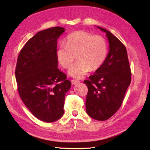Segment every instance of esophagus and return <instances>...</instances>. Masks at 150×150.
<instances>
[{"instance_id":"1","label":"esophagus","mask_w":150,"mask_h":150,"mask_svg":"<svg viewBox=\"0 0 150 150\" xmlns=\"http://www.w3.org/2000/svg\"><path fill=\"white\" fill-rule=\"evenodd\" d=\"M79 83V81H77V80H71V83L73 85H75V84H77V83Z\"/></svg>"}]
</instances>
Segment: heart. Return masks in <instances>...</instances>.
<instances>
[{
  "mask_svg": "<svg viewBox=\"0 0 150 150\" xmlns=\"http://www.w3.org/2000/svg\"><path fill=\"white\" fill-rule=\"evenodd\" d=\"M107 53V43L103 36L78 30L67 35L65 45L62 44L58 47L56 55L63 69H69L76 55L78 61L71 67L69 74L81 79L91 70L98 69L105 62Z\"/></svg>",
  "mask_w": 150,
  "mask_h": 150,
  "instance_id": "1",
  "label": "heart"
}]
</instances>
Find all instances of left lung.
<instances>
[{
  "label": "left lung",
  "instance_id": "obj_1",
  "mask_svg": "<svg viewBox=\"0 0 150 150\" xmlns=\"http://www.w3.org/2000/svg\"><path fill=\"white\" fill-rule=\"evenodd\" d=\"M98 28L106 32L110 50L103 64L84 81L88 87L85 105L91 118L104 121L120 108L130 84L132 73L125 45L111 32Z\"/></svg>",
  "mask_w": 150,
  "mask_h": 150
}]
</instances>
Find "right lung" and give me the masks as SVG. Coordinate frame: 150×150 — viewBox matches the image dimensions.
Here are the masks:
<instances>
[{"label": "right lung", "instance_id": "right-lung-1", "mask_svg": "<svg viewBox=\"0 0 150 150\" xmlns=\"http://www.w3.org/2000/svg\"><path fill=\"white\" fill-rule=\"evenodd\" d=\"M65 31L57 26L38 32L20 50L15 76L24 105L35 118L53 122L64 113L65 93L71 86L57 69V38Z\"/></svg>", "mask_w": 150, "mask_h": 150}]
</instances>
